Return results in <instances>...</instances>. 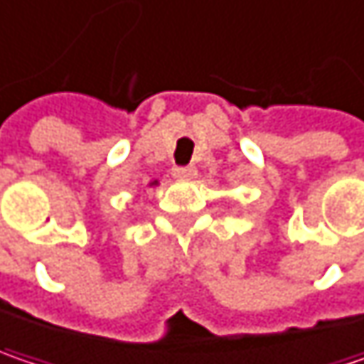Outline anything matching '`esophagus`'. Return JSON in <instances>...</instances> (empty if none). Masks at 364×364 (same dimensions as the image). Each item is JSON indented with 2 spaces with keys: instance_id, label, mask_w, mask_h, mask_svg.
Instances as JSON below:
<instances>
[{
  "instance_id": "1",
  "label": "esophagus",
  "mask_w": 364,
  "mask_h": 364,
  "mask_svg": "<svg viewBox=\"0 0 364 364\" xmlns=\"http://www.w3.org/2000/svg\"><path fill=\"white\" fill-rule=\"evenodd\" d=\"M177 181H189L196 177V166H175L171 173Z\"/></svg>"
}]
</instances>
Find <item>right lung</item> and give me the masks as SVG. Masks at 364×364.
Instances as JSON below:
<instances>
[{
    "mask_svg": "<svg viewBox=\"0 0 364 364\" xmlns=\"http://www.w3.org/2000/svg\"><path fill=\"white\" fill-rule=\"evenodd\" d=\"M159 185V179H152V181L148 183V187H156Z\"/></svg>",
    "mask_w": 364,
    "mask_h": 364,
    "instance_id": "obj_1",
    "label": "right lung"
}]
</instances>
